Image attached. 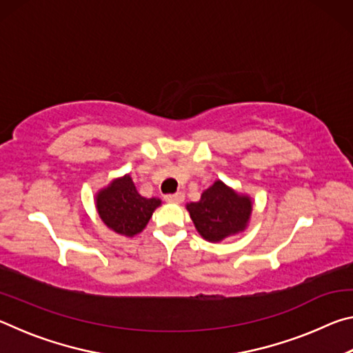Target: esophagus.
<instances>
[{"instance_id":"obj_1","label":"esophagus","mask_w":353,"mask_h":353,"mask_svg":"<svg viewBox=\"0 0 353 353\" xmlns=\"http://www.w3.org/2000/svg\"><path fill=\"white\" fill-rule=\"evenodd\" d=\"M165 199L168 201V202H171V204H181V202H183L185 196H183V193H181V191H179V193H174V194H168Z\"/></svg>"}]
</instances>
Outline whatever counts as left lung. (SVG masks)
<instances>
[{
    "label": "left lung",
    "mask_w": 353,
    "mask_h": 353,
    "mask_svg": "<svg viewBox=\"0 0 353 353\" xmlns=\"http://www.w3.org/2000/svg\"><path fill=\"white\" fill-rule=\"evenodd\" d=\"M254 202L223 181L202 191L198 202L187 204L190 218L204 240L219 243L248 229Z\"/></svg>",
    "instance_id": "left-lung-1"
}]
</instances>
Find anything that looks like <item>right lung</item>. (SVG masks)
<instances>
[{"instance_id":"obj_1","label":"right lung","mask_w":353,"mask_h":353,"mask_svg":"<svg viewBox=\"0 0 353 353\" xmlns=\"http://www.w3.org/2000/svg\"><path fill=\"white\" fill-rule=\"evenodd\" d=\"M94 205L103 223L118 235L132 238L143 232L154 210L162 205L159 198H143L130 174L113 179L94 196Z\"/></svg>"}]
</instances>
